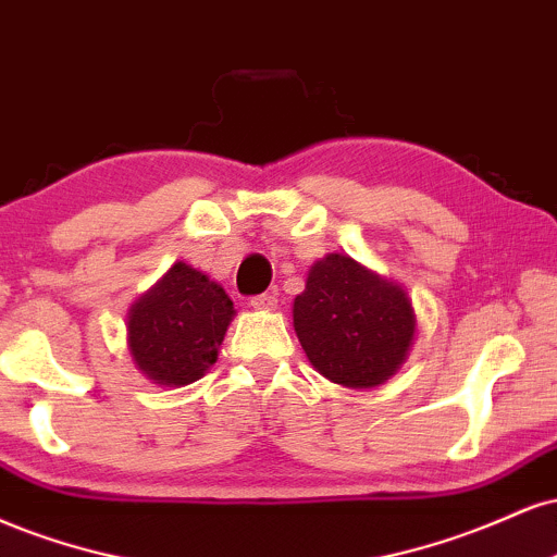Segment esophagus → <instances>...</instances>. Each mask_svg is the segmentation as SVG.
Masks as SVG:
<instances>
[{"label": "esophagus", "mask_w": 557, "mask_h": 557, "mask_svg": "<svg viewBox=\"0 0 557 557\" xmlns=\"http://www.w3.org/2000/svg\"><path fill=\"white\" fill-rule=\"evenodd\" d=\"M278 305V299L273 294H258V297H250V307L255 310H273Z\"/></svg>", "instance_id": "esophagus-1"}]
</instances>
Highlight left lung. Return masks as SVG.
Wrapping results in <instances>:
<instances>
[{"label": "left lung", "instance_id": "1", "mask_svg": "<svg viewBox=\"0 0 557 557\" xmlns=\"http://www.w3.org/2000/svg\"><path fill=\"white\" fill-rule=\"evenodd\" d=\"M292 315L312 368L346 388H375L396 375L417 329L404 286L338 252L310 268Z\"/></svg>", "mask_w": 557, "mask_h": 557}]
</instances>
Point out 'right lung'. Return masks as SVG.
Masks as SVG:
<instances>
[{
    "instance_id": "obj_1",
    "label": "right lung",
    "mask_w": 557,
    "mask_h": 557,
    "mask_svg": "<svg viewBox=\"0 0 557 557\" xmlns=\"http://www.w3.org/2000/svg\"><path fill=\"white\" fill-rule=\"evenodd\" d=\"M234 302L224 286L174 263L127 312V346L148 381L180 388L200 381L219 359Z\"/></svg>"
}]
</instances>
